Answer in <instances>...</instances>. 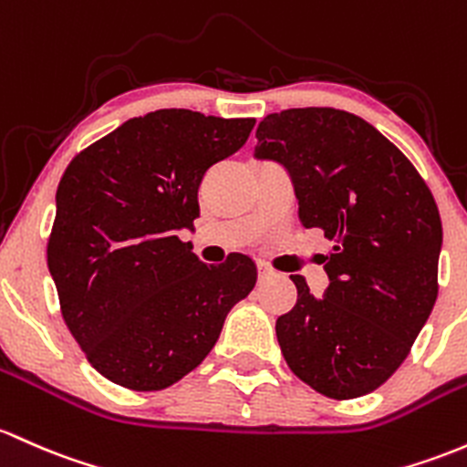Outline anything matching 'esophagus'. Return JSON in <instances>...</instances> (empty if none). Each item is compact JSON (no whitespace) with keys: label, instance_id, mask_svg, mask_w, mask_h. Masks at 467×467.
Returning <instances> with one entry per match:
<instances>
[{"label":"esophagus","instance_id":"obj_1","mask_svg":"<svg viewBox=\"0 0 467 467\" xmlns=\"http://www.w3.org/2000/svg\"><path fill=\"white\" fill-rule=\"evenodd\" d=\"M257 270H259V279H261V281H264V279H270V276L275 275V270L270 268V265L265 264V261H259V264H257Z\"/></svg>","mask_w":467,"mask_h":467}]
</instances>
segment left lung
<instances>
[{"label": "left lung", "mask_w": 467, "mask_h": 467, "mask_svg": "<svg viewBox=\"0 0 467 467\" xmlns=\"http://www.w3.org/2000/svg\"><path fill=\"white\" fill-rule=\"evenodd\" d=\"M254 159L288 171L301 225L337 244L324 257V296L290 276L296 304L275 326L285 363L330 399L377 390L437 301L443 230L432 192L392 141L346 110L273 112Z\"/></svg>", "instance_id": "obj_1"}]
</instances>
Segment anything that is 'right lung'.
<instances>
[{
    "label": "right lung",
    "instance_id": "1",
    "mask_svg": "<svg viewBox=\"0 0 467 467\" xmlns=\"http://www.w3.org/2000/svg\"><path fill=\"white\" fill-rule=\"evenodd\" d=\"M254 119L168 109L121 124L79 152L57 188L48 270L90 366L117 386H172L206 358L225 317L257 284L245 254L208 265L179 239L197 191Z\"/></svg>",
    "mask_w": 467,
    "mask_h": 467
}]
</instances>
